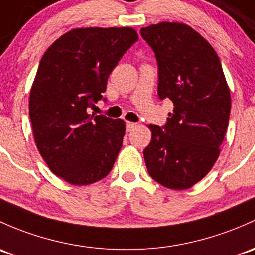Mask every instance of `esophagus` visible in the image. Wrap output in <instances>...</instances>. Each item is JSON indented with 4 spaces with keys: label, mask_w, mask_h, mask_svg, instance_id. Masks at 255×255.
I'll return each mask as SVG.
<instances>
[{
    "label": "esophagus",
    "mask_w": 255,
    "mask_h": 255,
    "mask_svg": "<svg viewBox=\"0 0 255 255\" xmlns=\"http://www.w3.org/2000/svg\"><path fill=\"white\" fill-rule=\"evenodd\" d=\"M136 127V123L134 122H127L126 123V128H127V132H130Z\"/></svg>",
    "instance_id": "34e87169"
}]
</instances>
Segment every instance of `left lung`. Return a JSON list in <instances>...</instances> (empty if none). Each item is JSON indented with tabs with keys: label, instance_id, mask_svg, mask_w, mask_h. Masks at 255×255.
<instances>
[{
	"label": "left lung",
	"instance_id": "1",
	"mask_svg": "<svg viewBox=\"0 0 255 255\" xmlns=\"http://www.w3.org/2000/svg\"><path fill=\"white\" fill-rule=\"evenodd\" d=\"M159 68V98L173 103L163 127L150 125L144 159L152 179L170 189H188L203 179L220 155L231 95L211 45L182 23L141 28Z\"/></svg>",
	"mask_w": 255,
	"mask_h": 255
}]
</instances>
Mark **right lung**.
<instances>
[{
    "label": "right lung",
    "mask_w": 255,
    "mask_h": 255,
    "mask_svg": "<svg viewBox=\"0 0 255 255\" xmlns=\"http://www.w3.org/2000/svg\"><path fill=\"white\" fill-rule=\"evenodd\" d=\"M136 40L132 28L73 29L40 61L29 98L34 139L50 170L68 183L87 186L114 167L125 121L89 109L103 99L110 73Z\"/></svg>",
    "instance_id": "add662e5"
}]
</instances>
